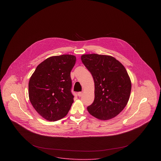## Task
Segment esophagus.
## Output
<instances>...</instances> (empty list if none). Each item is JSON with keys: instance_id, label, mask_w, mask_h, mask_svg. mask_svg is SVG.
Returning <instances> with one entry per match:
<instances>
[{"instance_id": "1", "label": "esophagus", "mask_w": 161, "mask_h": 161, "mask_svg": "<svg viewBox=\"0 0 161 161\" xmlns=\"http://www.w3.org/2000/svg\"><path fill=\"white\" fill-rule=\"evenodd\" d=\"M77 95H78L79 97H81V96L82 95V92H78V93H77Z\"/></svg>"}]
</instances>
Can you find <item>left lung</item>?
<instances>
[{
	"label": "left lung",
	"mask_w": 161,
	"mask_h": 161,
	"mask_svg": "<svg viewBox=\"0 0 161 161\" xmlns=\"http://www.w3.org/2000/svg\"><path fill=\"white\" fill-rule=\"evenodd\" d=\"M81 60L95 84V98L87 107L89 113L101 120L114 118L125 108L130 97L131 82L125 68L108 55L83 54Z\"/></svg>",
	"instance_id": "left-lung-1"
}]
</instances>
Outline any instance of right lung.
<instances>
[{
	"label": "right lung",
	"instance_id": "1",
	"mask_svg": "<svg viewBox=\"0 0 161 161\" xmlns=\"http://www.w3.org/2000/svg\"><path fill=\"white\" fill-rule=\"evenodd\" d=\"M75 61L76 57L71 54L49 57L36 67L30 79V101L46 120L55 121L68 114L74 102L70 72Z\"/></svg>",
	"mask_w": 161,
	"mask_h": 161
}]
</instances>
